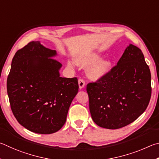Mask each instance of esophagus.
I'll return each mask as SVG.
<instances>
[{
	"label": "esophagus",
	"mask_w": 159,
	"mask_h": 159,
	"mask_svg": "<svg viewBox=\"0 0 159 159\" xmlns=\"http://www.w3.org/2000/svg\"><path fill=\"white\" fill-rule=\"evenodd\" d=\"M78 85H79V88L80 89H82L83 87H84V84L83 82H79V83H78Z\"/></svg>",
	"instance_id": "34e87169"
}]
</instances>
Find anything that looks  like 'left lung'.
Listing matches in <instances>:
<instances>
[{
  "mask_svg": "<svg viewBox=\"0 0 159 159\" xmlns=\"http://www.w3.org/2000/svg\"><path fill=\"white\" fill-rule=\"evenodd\" d=\"M56 50L32 41L12 58L7 80L11 110L25 129L52 134L66 121L69 107L78 93L76 77H61L62 65Z\"/></svg>",
  "mask_w": 159,
  "mask_h": 159,
  "instance_id": "8db88e82",
  "label": "left lung"
}]
</instances>
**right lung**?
Masks as SVG:
<instances>
[{"label": "right lung", "instance_id": "right-lung-1", "mask_svg": "<svg viewBox=\"0 0 159 159\" xmlns=\"http://www.w3.org/2000/svg\"><path fill=\"white\" fill-rule=\"evenodd\" d=\"M87 91L91 118L100 127L117 129L134 121L152 94L151 72L141 50L129 44L116 66L89 83Z\"/></svg>", "mask_w": 159, "mask_h": 159}]
</instances>
